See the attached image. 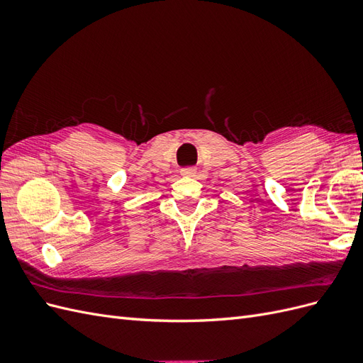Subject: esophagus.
Wrapping results in <instances>:
<instances>
[{"instance_id": "34e87169", "label": "esophagus", "mask_w": 363, "mask_h": 363, "mask_svg": "<svg viewBox=\"0 0 363 363\" xmlns=\"http://www.w3.org/2000/svg\"><path fill=\"white\" fill-rule=\"evenodd\" d=\"M196 172V169L194 167H188V168H183L182 169V174L183 175H194Z\"/></svg>"}]
</instances>
